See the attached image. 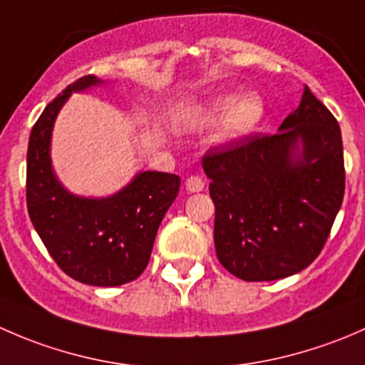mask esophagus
Wrapping results in <instances>:
<instances>
[{
    "label": "esophagus",
    "instance_id": "obj_1",
    "mask_svg": "<svg viewBox=\"0 0 365 365\" xmlns=\"http://www.w3.org/2000/svg\"><path fill=\"white\" fill-rule=\"evenodd\" d=\"M185 187H187V190H189V192H201V190H203V187H205V182H203V178H201V176L192 175V176H189V178H187Z\"/></svg>",
    "mask_w": 365,
    "mask_h": 365
}]
</instances>
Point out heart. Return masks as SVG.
Returning a JSON list of instances; mask_svg holds the SVG:
<instances>
[{"instance_id": "b5f03b06", "label": "heart", "mask_w": 365, "mask_h": 365, "mask_svg": "<svg viewBox=\"0 0 365 365\" xmlns=\"http://www.w3.org/2000/svg\"><path fill=\"white\" fill-rule=\"evenodd\" d=\"M263 116L264 104L259 95L245 93L237 97L235 93H226L206 106L201 121L217 123L222 120L220 138L224 141H240L257 130Z\"/></svg>"}]
</instances>
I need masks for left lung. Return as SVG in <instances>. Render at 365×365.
I'll use <instances>...</instances> for the list:
<instances>
[{
    "instance_id": "8db88e82",
    "label": "left lung",
    "mask_w": 365,
    "mask_h": 365,
    "mask_svg": "<svg viewBox=\"0 0 365 365\" xmlns=\"http://www.w3.org/2000/svg\"><path fill=\"white\" fill-rule=\"evenodd\" d=\"M203 169L212 180L217 257L235 277L277 281L319 256L346 175L339 123L307 86L279 132L215 146Z\"/></svg>"
}]
</instances>
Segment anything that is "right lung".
<instances>
[{"mask_svg": "<svg viewBox=\"0 0 365 365\" xmlns=\"http://www.w3.org/2000/svg\"><path fill=\"white\" fill-rule=\"evenodd\" d=\"M95 76L73 81L40 114L28 143L26 203L36 233L58 267L90 286H121L145 272L157 230L178 196L180 176L139 173L104 200L70 194L51 168L54 120L72 91L98 84Z\"/></svg>", "mask_w": 365, "mask_h": 365, "instance_id": "right-lung-1", "label": "right lung"}]
</instances>
